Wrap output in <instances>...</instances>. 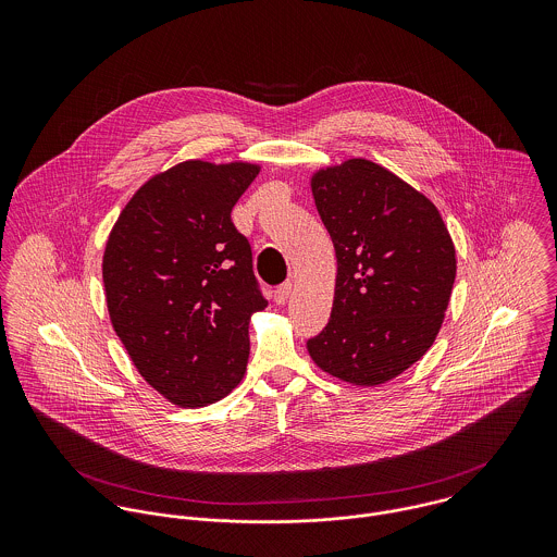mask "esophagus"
<instances>
[{
	"mask_svg": "<svg viewBox=\"0 0 557 557\" xmlns=\"http://www.w3.org/2000/svg\"><path fill=\"white\" fill-rule=\"evenodd\" d=\"M292 289H294L292 281L278 285V287L274 289V302H276V305H285V302L289 300V296H292Z\"/></svg>",
	"mask_w": 557,
	"mask_h": 557,
	"instance_id": "obj_1",
	"label": "esophagus"
}]
</instances>
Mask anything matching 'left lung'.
Wrapping results in <instances>:
<instances>
[{
	"label": "left lung",
	"mask_w": 557,
	"mask_h": 557,
	"mask_svg": "<svg viewBox=\"0 0 557 557\" xmlns=\"http://www.w3.org/2000/svg\"><path fill=\"white\" fill-rule=\"evenodd\" d=\"M311 188L334 244L336 285L309 354L332 377L384 384L433 345L457 276L455 244L437 208L371 160L319 169Z\"/></svg>",
	"instance_id": "1"
}]
</instances>
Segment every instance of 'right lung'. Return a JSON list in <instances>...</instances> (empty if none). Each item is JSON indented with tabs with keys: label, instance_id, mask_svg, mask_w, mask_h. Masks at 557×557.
<instances>
[{
	"label": "right lung",
	"instance_id": "1",
	"mask_svg": "<svg viewBox=\"0 0 557 557\" xmlns=\"http://www.w3.org/2000/svg\"><path fill=\"white\" fill-rule=\"evenodd\" d=\"M259 164L186 160L126 203L102 257L107 309L141 377L180 407L244 377L248 321L268 307L232 210Z\"/></svg>",
	"mask_w": 557,
	"mask_h": 557
}]
</instances>
